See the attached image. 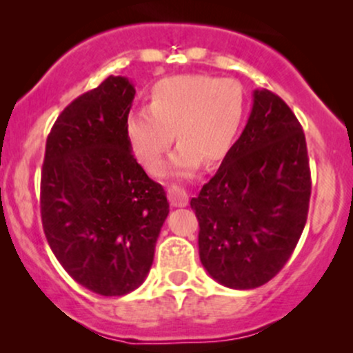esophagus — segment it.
Returning <instances> with one entry per match:
<instances>
[{"mask_svg": "<svg viewBox=\"0 0 353 353\" xmlns=\"http://www.w3.org/2000/svg\"><path fill=\"white\" fill-rule=\"evenodd\" d=\"M168 197H169V202H171L174 208H184V205H188V202H189L188 192L176 184L169 185Z\"/></svg>", "mask_w": 353, "mask_h": 353, "instance_id": "34e87169", "label": "esophagus"}]
</instances>
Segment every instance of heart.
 <instances>
[{
  "mask_svg": "<svg viewBox=\"0 0 353 353\" xmlns=\"http://www.w3.org/2000/svg\"><path fill=\"white\" fill-rule=\"evenodd\" d=\"M245 117V92L236 79L174 76L152 89L149 108L136 109L125 121L129 148L151 174L163 171L174 132L179 143L172 164L188 174L201 164L228 156Z\"/></svg>",
  "mask_w": 353,
  "mask_h": 353,
  "instance_id": "obj_1",
  "label": "heart"
}]
</instances>
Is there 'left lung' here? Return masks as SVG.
<instances>
[{
    "label": "left lung",
    "instance_id": "1",
    "mask_svg": "<svg viewBox=\"0 0 353 353\" xmlns=\"http://www.w3.org/2000/svg\"><path fill=\"white\" fill-rule=\"evenodd\" d=\"M310 189L301 123L277 94L255 89L241 137L190 199L199 257L210 277L239 290L274 279L305 228Z\"/></svg>",
    "mask_w": 353,
    "mask_h": 353
}]
</instances>
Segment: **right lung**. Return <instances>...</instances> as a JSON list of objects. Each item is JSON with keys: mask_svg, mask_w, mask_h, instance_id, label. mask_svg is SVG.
<instances>
[{"mask_svg": "<svg viewBox=\"0 0 353 353\" xmlns=\"http://www.w3.org/2000/svg\"><path fill=\"white\" fill-rule=\"evenodd\" d=\"M136 89L109 76L64 108L46 139L41 169L44 236L63 269L106 297L149 274L169 202L137 164L125 137Z\"/></svg>", "mask_w": 353, "mask_h": 353, "instance_id": "add662e5", "label": "right lung"}]
</instances>
